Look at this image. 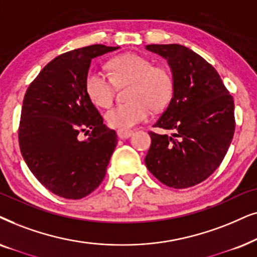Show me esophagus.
Returning <instances> with one entry per match:
<instances>
[{
  "instance_id": "esophagus-1",
  "label": "esophagus",
  "mask_w": 257,
  "mask_h": 257,
  "mask_svg": "<svg viewBox=\"0 0 257 257\" xmlns=\"http://www.w3.org/2000/svg\"><path fill=\"white\" fill-rule=\"evenodd\" d=\"M133 135V131H129V129H123L119 128L117 129V136L119 139H128Z\"/></svg>"
}]
</instances>
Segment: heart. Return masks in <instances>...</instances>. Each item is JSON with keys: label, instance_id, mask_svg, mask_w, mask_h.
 I'll use <instances>...</instances> for the list:
<instances>
[{"label": "heart", "instance_id": "obj_1", "mask_svg": "<svg viewBox=\"0 0 257 257\" xmlns=\"http://www.w3.org/2000/svg\"><path fill=\"white\" fill-rule=\"evenodd\" d=\"M111 76L97 69H90L84 87L88 97L100 108L110 107L118 87L132 84L129 102L118 104L105 112V121L112 128H132L149 117L152 109L161 110L169 103L174 94V78L167 68L153 66L147 57L124 54L109 63Z\"/></svg>", "mask_w": 257, "mask_h": 257}]
</instances>
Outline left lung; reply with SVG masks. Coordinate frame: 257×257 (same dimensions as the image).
I'll list each match as a JSON object with an SVG mask.
<instances>
[{"label": "left lung", "instance_id": "obj_1", "mask_svg": "<svg viewBox=\"0 0 257 257\" xmlns=\"http://www.w3.org/2000/svg\"><path fill=\"white\" fill-rule=\"evenodd\" d=\"M168 61L174 94L149 132L146 166L160 182L184 189L207 180L223 161L235 132L234 100L203 57L181 44H149Z\"/></svg>", "mask_w": 257, "mask_h": 257}]
</instances>
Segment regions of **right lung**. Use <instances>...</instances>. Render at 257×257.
I'll return each mask as SVG.
<instances>
[{"instance_id": "obj_1", "label": "right lung", "mask_w": 257, "mask_h": 257, "mask_svg": "<svg viewBox=\"0 0 257 257\" xmlns=\"http://www.w3.org/2000/svg\"><path fill=\"white\" fill-rule=\"evenodd\" d=\"M118 47L93 44L50 61L27 89L19 125L21 154L33 175L57 196L80 200L103 181L117 135L85 91L91 59ZM82 134L88 135L83 139Z\"/></svg>"}]
</instances>
